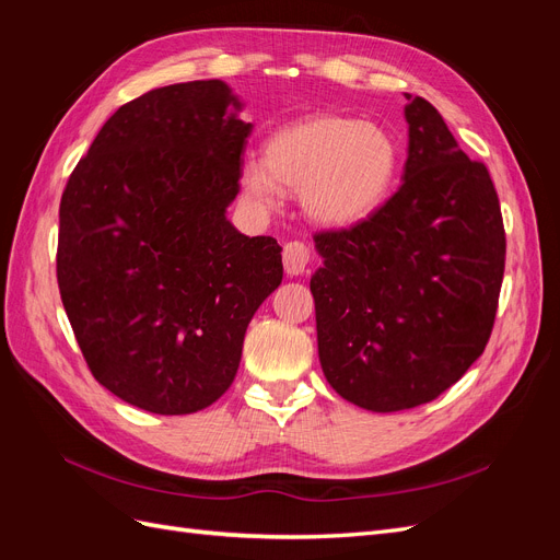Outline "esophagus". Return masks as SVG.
I'll list each match as a JSON object with an SVG mask.
<instances>
[{
  "instance_id": "esophagus-1",
  "label": "esophagus",
  "mask_w": 560,
  "mask_h": 560,
  "mask_svg": "<svg viewBox=\"0 0 560 560\" xmlns=\"http://www.w3.org/2000/svg\"><path fill=\"white\" fill-rule=\"evenodd\" d=\"M308 261H311V249L294 241V243H287L284 249H282V264H284V273L290 278H296V276H303L306 273L308 268Z\"/></svg>"
}]
</instances>
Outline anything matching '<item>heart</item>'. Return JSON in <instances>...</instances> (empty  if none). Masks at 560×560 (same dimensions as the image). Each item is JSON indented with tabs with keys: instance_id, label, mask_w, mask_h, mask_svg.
<instances>
[{
	"instance_id": "obj_1",
	"label": "heart",
	"mask_w": 560,
	"mask_h": 560,
	"mask_svg": "<svg viewBox=\"0 0 560 560\" xmlns=\"http://www.w3.org/2000/svg\"><path fill=\"white\" fill-rule=\"evenodd\" d=\"M399 171L393 132L360 118L319 114L270 135L264 161H245L241 184L254 208L276 210L290 189L299 191L315 224L350 229L385 206Z\"/></svg>"
}]
</instances>
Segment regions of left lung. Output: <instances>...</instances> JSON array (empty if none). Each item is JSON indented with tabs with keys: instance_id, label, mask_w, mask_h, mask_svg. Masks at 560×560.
I'll return each mask as SVG.
<instances>
[{
	"instance_id": "left-lung-1",
	"label": "left lung",
	"mask_w": 560,
	"mask_h": 560,
	"mask_svg": "<svg viewBox=\"0 0 560 560\" xmlns=\"http://www.w3.org/2000/svg\"><path fill=\"white\" fill-rule=\"evenodd\" d=\"M404 107L399 191L366 222L315 235L317 352L338 395L366 411L428 404L483 352L504 276L500 200L428 100Z\"/></svg>"
}]
</instances>
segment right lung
I'll list each match as a JSON object with an SVG mask.
<instances>
[{
	"label": "right lung",
	"mask_w": 560,
	"mask_h": 560,
	"mask_svg": "<svg viewBox=\"0 0 560 560\" xmlns=\"http://www.w3.org/2000/svg\"><path fill=\"white\" fill-rule=\"evenodd\" d=\"M222 79L118 107L60 200L58 287L95 381L138 409L196 413L231 387L282 247L235 229L252 124Z\"/></svg>",
	"instance_id": "obj_1"
}]
</instances>
